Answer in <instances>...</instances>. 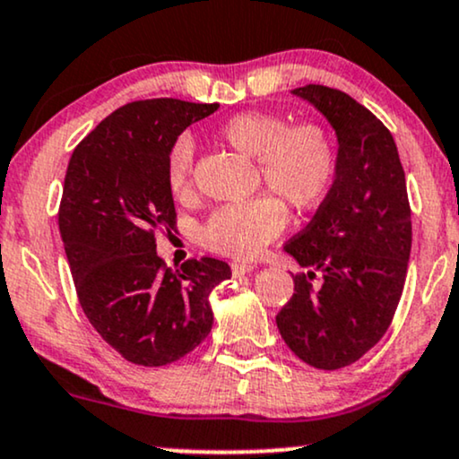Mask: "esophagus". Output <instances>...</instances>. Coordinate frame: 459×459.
<instances>
[{
    "instance_id": "34e87169",
    "label": "esophagus",
    "mask_w": 459,
    "mask_h": 459,
    "mask_svg": "<svg viewBox=\"0 0 459 459\" xmlns=\"http://www.w3.org/2000/svg\"><path fill=\"white\" fill-rule=\"evenodd\" d=\"M230 269H233L235 275H246V273H252L256 267H254V264H250V263H237L235 261L233 264H230Z\"/></svg>"
}]
</instances>
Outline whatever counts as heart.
I'll use <instances>...</instances> for the list:
<instances>
[{
	"mask_svg": "<svg viewBox=\"0 0 459 459\" xmlns=\"http://www.w3.org/2000/svg\"><path fill=\"white\" fill-rule=\"evenodd\" d=\"M218 136L247 158H256L258 177L292 209L316 205L335 173V149L329 132L314 121L290 126L278 113L247 110L222 121ZM195 141L181 134L169 147L164 177L173 196L190 187ZM272 195L213 209L201 226L209 250L235 258L256 256L284 226V205Z\"/></svg>",
	"mask_w": 459,
	"mask_h": 459,
	"instance_id": "heart-1",
	"label": "heart"
}]
</instances>
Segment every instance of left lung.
Masks as SVG:
<instances>
[{"label": "left lung", "mask_w": 459, "mask_h": 459, "mask_svg": "<svg viewBox=\"0 0 459 459\" xmlns=\"http://www.w3.org/2000/svg\"><path fill=\"white\" fill-rule=\"evenodd\" d=\"M329 121L335 173L314 218L284 252L307 272L275 316L301 361L340 369L378 344L406 282L412 226L406 177L391 132L349 93L325 85L290 91Z\"/></svg>", "instance_id": "1"}]
</instances>
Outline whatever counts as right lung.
Wrapping results in <instances>:
<instances>
[{"label": "right lung", "instance_id": "add662e5", "mask_svg": "<svg viewBox=\"0 0 459 459\" xmlns=\"http://www.w3.org/2000/svg\"><path fill=\"white\" fill-rule=\"evenodd\" d=\"M218 108L175 98L126 104L76 145L65 170L59 233L81 307L136 366L195 351L213 327L209 295L230 278L218 258L170 269L156 252V230L177 218L164 177L169 147Z\"/></svg>", "mask_w": 459, "mask_h": 459}]
</instances>
